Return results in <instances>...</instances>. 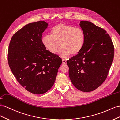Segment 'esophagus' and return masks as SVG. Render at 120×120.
Returning <instances> with one entry per match:
<instances>
[{"label": "esophagus", "mask_w": 120, "mask_h": 120, "mask_svg": "<svg viewBox=\"0 0 120 120\" xmlns=\"http://www.w3.org/2000/svg\"><path fill=\"white\" fill-rule=\"evenodd\" d=\"M62 64H66V60H65V59H62Z\"/></svg>", "instance_id": "1"}]
</instances>
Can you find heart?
<instances>
[{
	"label": "heart",
	"instance_id": "heart-1",
	"mask_svg": "<svg viewBox=\"0 0 120 120\" xmlns=\"http://www.w3.org/2000/svg\"><path fill=\"white\" fill-rule=\"evenodd\" d=\"M51 33L52 34L45 35L42 38V44L51 53H56L61 45L59 55L62 58H67L71 54H78L84 47L85 34L80 28L59 23L52 28Z\"/></svg>",
	"mask_w": 120,
	"mask_h": 120
}]
</instances>
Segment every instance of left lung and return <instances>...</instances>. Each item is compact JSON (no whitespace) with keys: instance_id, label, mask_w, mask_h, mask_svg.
Segmentation results:
<instances>
[{"instance_id":"left-lung-1","label":"left lung","mask_w":120,"mask_h":120,"mask_svg":"<svg viewBox=\"0 0 120 120\" xmlns=\"http://www.w3.org/2000/svg\"><path fill=\"white\" fill-rule=\"evenodd\" d=\"M79 25L85 34V42L81 52L67 64L73 85L89 92L106 80L113 61L114 48L109 34L103 28L87 21H81Z\"/></svg>"}]
</instances>
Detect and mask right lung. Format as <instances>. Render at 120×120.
<instances>
[{
  "label": "right lung",
  "mask_w": 120,
  "mask_h": 120,
  "mask_svg": "<svg viewBox=\"0 0 120 120\" xmlns=\"http://www.w3.org/2000/svg\"><path fill=\"white\" fill-rule=\"evenodd\" d=\"M43 21L31 22L15 33L8 52L9 67L18 82L33 94H42L54 84L62 59L46 50L42 33L48 27Z\"/></svg>",
  "instance_id": "right-lung-1"
}]
</instances>
